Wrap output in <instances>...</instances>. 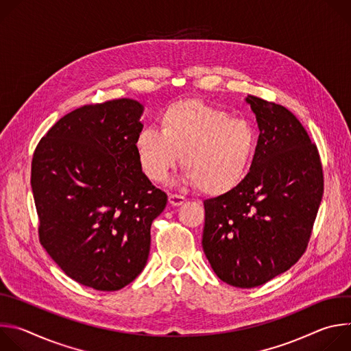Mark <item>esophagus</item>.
Here are the masks:
<instances>
[{
	"instance_id": "esophagus-1",
	"label": "esophagus",
	"mask_w": 351,
	"mask_h": 351,
	"mask_svg": "<svg viewBox=\"0 0 351 351\" xmlns=\"http://www.w3.org/2000/svg\"><path fill=\"white\" fill-rule=\"evenodd\" d=\"M186 202V197L180 195V194H169V204L179 207Z\"/></svg>"
}]
</instances>
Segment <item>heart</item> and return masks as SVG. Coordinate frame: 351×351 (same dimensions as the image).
I'll return each mask as SVG.
<instances>
[{
  "instance_id": "b5f03b06",
  "label": "heart",
  "mask_w": 351,
  "mask_h": 351,
  "mask_svg": "<svg viewBox=\"0 0 351 351\" xmlns=\"http://www.w3.org/2000/svg\"><path fill=\"white\" fill-rule=\"evenodd\" d=\"M160 132L141 130L134 149L143 173L162 183L182 156L184 182L210 195L237 187L252 167L257 133L252 123L199 99H182L160 117Z\"/></svg>"
}]
</instances>
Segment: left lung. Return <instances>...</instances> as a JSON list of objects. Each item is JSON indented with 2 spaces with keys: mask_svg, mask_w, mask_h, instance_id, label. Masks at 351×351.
I'll return each instance as SVG.
<instances>
[{
  "mask_svg": "<svg viewBox=\"0 0 351 351\" xmlns=\"http://www.w3.org/2000/svg\"><path fill=\"white\" fill-rule=\"evenodd\" d=\"M260 136L250 172L204 202L203 250L217 276L252 289L290 269L307 250L324 194L318 148L285 107L248 95Z\"/></svg>",
  "mask_w": 351,
  "mask_h": 351,
  "instance_id": "8db88e82",
  "label": "left lung"
}]
</instances>
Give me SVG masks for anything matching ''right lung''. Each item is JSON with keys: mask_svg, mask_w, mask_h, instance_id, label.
<instances>
[{"mask_svg": "<svg viewBox=\"0 0 351 351\" xmlns=\"http://www.w3.org/2000/svg\"><path fill=\"white\" fill-rule=\"evenodd\" d=\"M143 106L130 98L83 106L38 141L32 190L38 239L77 283L115 291L147 264L153 221L168 195L143 173L134 140Z\"/></svg>", "mask_w": 351, "mask_h": 351, "instance_id": "1", "label": "right lung"}]
</instances>
